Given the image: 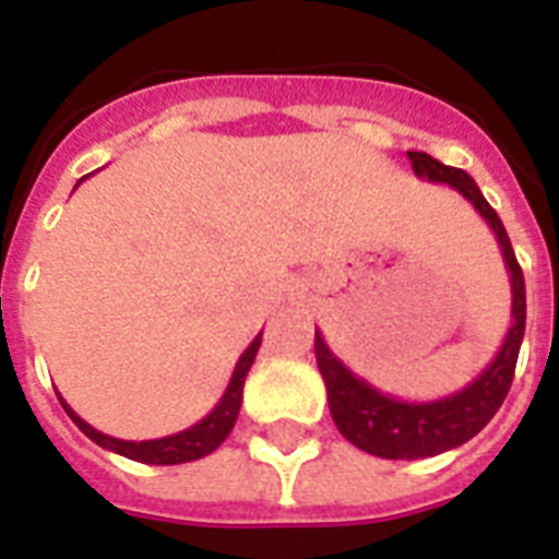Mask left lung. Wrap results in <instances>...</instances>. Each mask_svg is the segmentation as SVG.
Listing matches in <instances>:
<instances>
[{"instance_id":"left-lung-1","label":"left lung","mask_w":559,"mask_h":559,"mask_svg":"<svg viewBox=\"0 0 559 559\" xmlns=\"http://www.w3.org/2000/svg\"><path fill=\"white\" fill-rule=\"evenodd\" d=\"M408 159H412L415 177L443 182L452 191H459L485 217L487 226L493 228L496 240L502 246L504 266L511 275L513 298L511 328L504 333L502 348L493 357V362L469 385L441 400H429V403H408V400H397L373 389L371 382L350 371L328 348L322 333L316 331V362H319L324 389H328L333 424L354 447H359L368 455L391 461L429 459V455H441V452L455 450L461 443H467L469 438H476L508 397L522 336H525V278H522L520 263L513 254L511 237L504 231L499 214L485 200V193L478 191L476 179L464 170L432 159L429 153L408 151Z\"/></svg>"}]
</instances>
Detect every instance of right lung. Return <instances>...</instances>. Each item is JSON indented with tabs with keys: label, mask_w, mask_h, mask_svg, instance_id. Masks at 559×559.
<instances>
[{
	"label": "right lung",
	"mask_w": 559,
	"mask_h": 559,
	"mask_svg": "<svg viewBox=\"0 0 559 559\" xmlns=\"http://www.w3.org/2000/svg\"><path fill=\"white\" fill-rule=\"evenodd\" d=\"M261 336L263 333H258L252 340V345L240 354L235 371H231V380H228L217 406L211 408L200 424L188 426V429H182V432L177 435H168V438H153V441H121V438L98 432L95 426L86 424L63 397H60V403H63L66 415L74 420V426H78L86 438H92V441L98 443V447H104V450L118 452V455H124V459L142 461V464H186V461H197L202 459V455H209V452L217 450L219 443L228 438V432L235 429L237 412H240V403H243L246 373H249V368H252L254 362V354L261 348Z\"/></svg>",
	"instance_id": "obj_1"
}]
</instances>
